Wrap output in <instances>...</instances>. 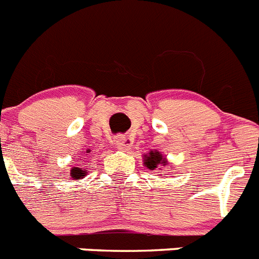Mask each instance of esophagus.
<instances>
[{
	"label": "esophagus",
	"instance_id": "1",
	"mask_svg": "<svg viewBox=\"0 0 259 259\" xmlns=\"http://www.w3.org/2000/svg\"><path fill=\"white\" fill-rule=\"evenodd\" d=\"M114 144H115V146L116 148H119V149L125 150L132 145V140L130 139V137L123 136V135H119V136H116L115 140H114Z\"/></svg>",
	"mask_w": 259,
	"mask_h": 259
}]
</instances>
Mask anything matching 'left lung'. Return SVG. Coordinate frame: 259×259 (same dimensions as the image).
Here are the masks:
<instances>
[{
  "label": "left lung",
  "mask_w": 259,
  "mask_h": 259,
  "mask_svg": "<svg viewBox=\"0 0 259 259\" xmlns=\"http://www.w3.org/2000/svg\"><path fill=\"white\" fill-rule=\"evenodd\" d=\"M144 164H145L149 170H155L158 166H164L167 164L166 158L158 152V150H150L146 155H144Z\"/></svg>",
  "instance_id": "1"
}]
</instances>
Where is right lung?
<instances>
[{"instance_id":"add662e5","label":"right lung","mask_w":259,"mask_h":259,"mask_svg":"<svg viewBox=\"0 0 259 259\" xmlns=\"http://www.w3.org/2000/svg\"><path fill=\"white\" fill-rule=\"evenodd\" d=\"M71 176H72V179L74 180H79L83 179L84 176L87 175V170H81L80 167H72L70 171Z\"/></svg>"}]
</instances>
